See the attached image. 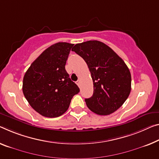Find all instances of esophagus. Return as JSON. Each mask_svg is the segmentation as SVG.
<instances>
[{
    "instance_id": "1",
    "label": "esophagus",
    "mask_w": 159,
    "mask_h": 159,
    "mask_svg": "<svg viewBox=\"0 0 159 159\" xmlns=\"http://www.w3.org/2000/svg\"><path fill=\"white\" fill-rule=\"evenodd\" d=\"M77 84L78 85V86H80V80H78V81L77 82Z\"/></svg>"
}]
</instances>
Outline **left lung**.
Returning a JSON list of instances; mask_svg holds the SVG:
<instances>
[{"mask_svg": "<svg viewBox=\"0 0 159 159\" xmlns=\"http://www.w3.org/2000/svg\"><path fill=\"white\" fill-rule=\"evenodd\" d=\"M72 50L84 60L93 80V95L85 99L88 108L99 115L116 111L131 92V73L124 60L97 40L76 44Z\"/></svg>", "mask_w": 159, "mask_h": 159, "instance_id": "obj_1", "label": "left lung"}]
</instances>
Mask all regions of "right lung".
<instances>
[{"label": "right lung", "instance_id": "right-lung-1", "mask_svg": "<svg viewBox=\"0 0 159 159\" xmlns=\"http://www.w3.org/2000/svg\"><path fill=\"white\" fill-rule=\"evenodd\" d=\"M73 45L67 43L51 45L32 63L24 75V96L33 109L43 116L62 115L73 96L79 93V87L65 70Z\"/></svg>", "mask_w": 159, "mask_h": 159}]
</instances>
